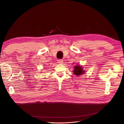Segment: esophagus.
Returning <instances> with one entry per match:
<instances>
[{
	"label": "esophagus",
	"instance_id": "obj_1",
	"mask_svg": "<svg viewBox=\"0 0 124 124\" xmlns=\"http://www.w3.org/2000/svg\"><path fill=\"white\" fill-rule=\"evenodd\" d=\"M58 63L59 64H62L63 63V61L62 59H58Z\"/></svg>",
	"mask_w": 124,
	"mask_h": 124
}]
</instances>
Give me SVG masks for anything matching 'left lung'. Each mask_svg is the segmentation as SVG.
I'll return each instance as SVG.
<instances>
[{
    "instance_id": "obj_1",
    "label": "left lung",
    "mask_w": 124,
    "mask_h": 124,
    "mask_svg": "<svg viewBox=\"0 0 124 124\" xmlns=\"http://www.w3.org/2000/svg\"><path fill=\"white\" fill-rule=\"evenodd\" d=\"M86 71L83 69V67L80 66V65H76L74 67L73 70V73L77 76H81L82 74L85 73Z\"/></svg>"
}]
</instances>
